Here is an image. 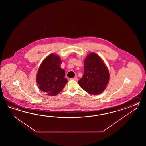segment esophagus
Returning <instances> with one entry per match:
<instances>
[{
	"mask_svg": "<svg viewBox=\"0 0 146 146\" xmlns=\"http://www.w3.org/2000/svg\"><path fill=\"white\" fill-rule=\"evenodd\" d=\"M70 80H72L77 81L78 79L77 78H70Z\"/></svg>",
	"mask_w": 146,
	"mask_h": 146,
	"instance_id": "34e87169",
	"label": "esophagus"
}]
</instances>
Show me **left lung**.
Listing matches in <instances>:
<instances>
[{"label":"left lung","instance_id":"1","mask_svg":"<svg viewBox=\"0 0 146 146\" xmlns=\"http://www.w3.org/2000/svg\"><path fill=\"white\" fill-rule=\"evenodd\" d=\"M110 74L102 59L91 53L84 60V74L78 81L81 88L88 93L99 94L105 90L109 83Z\"/></svg>","mask_w":146,"mask_h":146}]
</instances>
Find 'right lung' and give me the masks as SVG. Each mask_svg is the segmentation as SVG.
<instances>
[{
    "instance_id": "obj_1",
    "label": "right lung",
    "mask_w": 146,
    "mask_h": 146,
    "mask_svg": "<svg viewBox=\"0 0 146 146\" xmlns=\"http://www.w3.org/2000/svg\"><path fill=\"white\" fill-rule=\"evenodd\" d=\"M62 62L59 56L52 54L45 58L38 69L36 82L39 89L47 96H56L67 83L65 71L60 67Z\"/></svg>"
}]
</instances>
